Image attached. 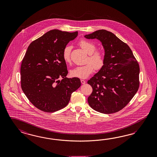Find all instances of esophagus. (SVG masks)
Returning <instances> with one entry per match:
<instances>
[{"label": "esophagus", "mask_w": 157, "mask_h": 157, "mask_svg": "<svg viewBox=\"0 0 157 157\" xmlns=\"http://www.w3.org/2000/svg\"><path fill=\"white\" fill-rule=\"evenodd\" d=\"M81 82L82 84H85V83H86V81L85 80H81Z\"/></svg>", "instance_id": "obj_1"}]
</instances>
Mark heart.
Listing matches in <instances>:
<instances>
[{"instance_id": "heart-1", "label": "heart", "mask_w": 157, "mask_h": 157, "mask_svg": "<svg viewBox=\"0 0 157 157\" xmlns=\"http://www.w3.org/2000/svg\"><path fill=\"white\" fill-rule=\"evenodd\" d=\"M79 45L88 54V63L85 65L78 66L73 69L71 75L72 77L79 78H85L96 70H100L103 67L105 63V55L103 51L96 49V46L90 40H82L79 42ZM72 48L70 46L65 47L63 51V58L66 63L71 61V52Z\"/></svg>"}]
</instances>
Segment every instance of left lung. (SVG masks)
Instances as JSON below:
<instances>
[{
  "label": "left lung",
  "instance_id": "8db88e82",
  "mask_svg": "<svg viewBox=\"0 0 157 157\" xmlns=\"http://www.w3.org/2000/svg\"><path fill=\"white\" fill-rule=\"evenodd\" d=\"M84 36L100 40L105 50L103 67L88 81L93 89L88 98V104L100 113L118 112L139 89L138 63L128 45L111 32L99 30Z\"/></svg>",
  "mask_w": 157,
  "mask_h": 157
}]
</instances>
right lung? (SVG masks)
Instances as JSON below:
<instances>
[{"label": "right lung", "instance_id": "right-lung-1", "mask_svg": "<svg viewBox=\"0 0 157 157\" xmlns=\"http://www.w3.org/2000/svg\"><path fill=\"white\" fill-rule=\"evenodd\" d=\"M78 32L54 29L29 46L21 67V83L27 99L38 109L53 112L65 107L81 86L77 77L68 78L63 51ZM59 78H63L61 81Z\"/></svg>", "mask_w": 157, "mask_h": 157}]
</instances>
